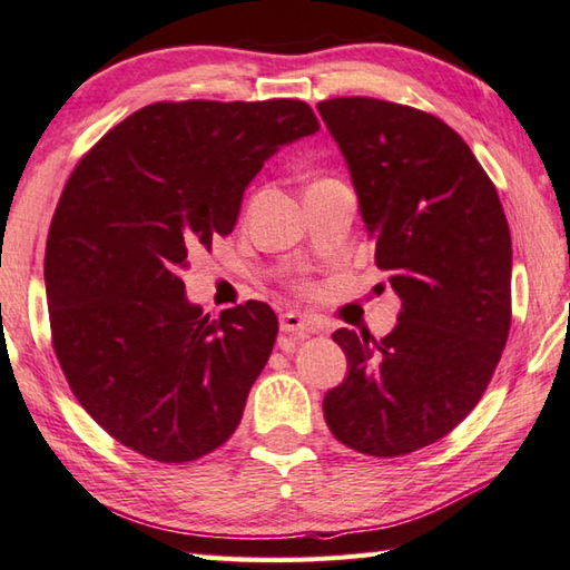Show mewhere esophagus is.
Listing matches in <instances>:
<instances>
[{
    "mask_svg": "<svg viewBox=\"0 0 570 570\" xmlns=\"http://www.w3.org/2000/svg\"><path fill=\"white\" fill-rule=\"evenodd\" d=\"M281 330L283 332H293V335H299V337H307V335H315V332L320 330L313 320H309L307 315H299V313H285L281 317Z\"/></svg>",
    "mask_w": 570,
    "mask_h": 570,
    "instance_id": "1",
    "label": "esophagus"
}]
</instances>
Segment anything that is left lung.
I'll list each match as a JSON object with an SVG mask.
<instances>
[{"mask_svg": "<svg viewBox=\"0 0 570 570\" xmlns=\"http://www.w3.org/2000/svg\"><path fill=\"white\" fill-rule=\"evenodd\" d=\"M347 160L374 263L402 299L382 340L337 330L347 377L322 410L337 442L404 456L479 404L511 327V233L499 193L454 128L412 106L317 104Z\"/></svg>", "mask_w": 570, "mask_h": 570, "instance_id": "1", "label": "left lung"}]
</instances>
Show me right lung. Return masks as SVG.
Wrapping results in <instances>:
<instances>
[{"mask_svg":"<svg viewBox=\"0 0 570 570\" xmlns=\"http://www.w3.org/2000/svg\"><path fill=\"white\" fill-rule=\"evenodd\" d=\"M315 131L297 99L158 101L73 168L47 238L51 342L73 396L116 442L186 464L240 424L277 317L257 299L203 315L180 271L233 233L265 160Z\"/></svg>","mask_w":570,"mask_h":570,"instance_id":"add662e5","label":"right lung"}]
</instances>
